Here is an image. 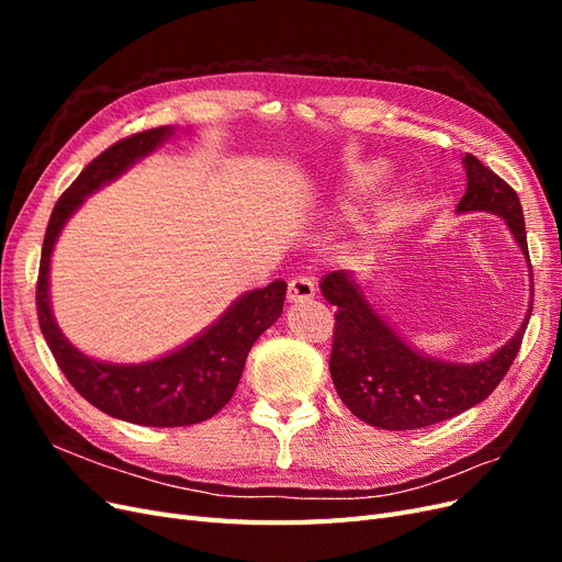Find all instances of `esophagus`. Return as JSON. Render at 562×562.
I'll use <instances>...</instances> for the list:
<instances>
[{
  "instance_id": "esophagus-1",
  "label": "esophagus",
  "mask_w": 562,
  "mask_h": 562,
  "mask_svg": "<svg viewBox=\"0 0 562 562\" xmlns=\"http://www.w3.org/2000/svg\"><path fill=\"white\" fill-rule=\"evenodd\" d=\"M316 293L314 288V281L307 279V277H295L291 279V283H288V302H307L312 300Z\"/></svg>"
}]
</instances>
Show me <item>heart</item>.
<instances>
[{
  "mask_svg": "<svg viewBox=\"0 0 562 562\" xmlns=\"http://www.w3.org/2000/svg\"><path fill=\"white\" fill-rule=\"evenodd\" d=\"M389 176V166L386 161H366V164H359L351 168V176H349V182H347V196L349 199H359L372 190H378V187L386 180ZM349 199H347V206H349ZM347 206H339V209H347ZM396 225V211H384L378 223H375V232L378 234H386L394 229Z\"/></svg>",
  "mask_w": 562,
  "mask_h": 562,
  "instance_id": "b5f03b06",
  "label": "heart"
}]
</instances>
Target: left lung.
<instances>
[{"mask_svg":"<svg viewBox=\"0 0 562 562\" xmlns=\"http://www.w3.org/2000/svg\"><path fill=\"white\" fill-rule=\"evenodd\" d=\"M462 164L467 194L457 203V213L485 211L504 217L530 267L518 194L475 157L467 155ZM321 293L337 310L330 351V378L337 394L361 422L386 431L431 427L485 401L512 368L532 314L530 302L516 335L490 359L450 363L407 345L372 307L351 271L337 269L323 277Z\"/></svg>","mask_w":562,"mask_h":562,"instance_id":"left-lung-1","label":"left lung"}]
</instances>
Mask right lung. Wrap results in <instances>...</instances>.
<instances>
[{
  "label": "right lung",
  "instance_id": "1",
  "mask_svg": "<svg viewBox=\"0 0 562 562\" xmlns=\"http://www.w3.org/2000/svg\"><path fill=\"white\" fill-rule=\"evenodd\" d=\"M173 131V126H159L135 133L83 168L50 213L37 279L40 328L67 382L98 411L143 427H187L223 411L241 380L255 339L281 316L288 288L285 281H271L267 288L236 297L213 326L180 349L147 363L95 361L60 333L50 312L48 267L65 223L83 199L126 173L135 161L171 138Z\"/></svg>",
  "mask_w": 562,
  "mask_h": 562
}]
</instances>
